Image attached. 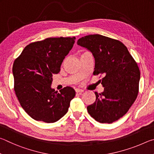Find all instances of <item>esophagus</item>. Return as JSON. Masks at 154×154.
<instances>
[{"mask_svg":"<svg viewBox=\"0 0 154 154\" xmlns=\"http://www.w3.org/2000/svg\"><path fill=\"white\" fill-rule=\"evenodd\" d=\"M75 92L77 93H80V92H83V90L82 89H79V88H76V89H75Z\"/></svg>","mask_w":154,"mask_h":154,"instance_id":"obj_1","label":"esophagus"}]
</instances>
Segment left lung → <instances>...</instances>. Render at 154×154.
Masks as SVG:
<instances>
[{
  "instance_id": "8db88e82",
  "label": "left lung",
  "mask_w": 154,
  "mask_h": 154,
  "mask_svg": "<svg viewBox=\"0 0 154 154\" xmlns=\"http://www.w3.org/2000/svg\"><path fill=\"white\" fill-rule=\"evenodd\" d=\"M77 44L92 52L95 59L93 74L100 75L104 92H95L96 101L87 109L100 123L118 120L136 100L140 70L128 49L121 41L100 35H90L77 41Z\"/></svg>"
}]
</instances>
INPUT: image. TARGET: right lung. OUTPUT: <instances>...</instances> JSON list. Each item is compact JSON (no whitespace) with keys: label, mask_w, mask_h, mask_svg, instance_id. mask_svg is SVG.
Returning <instances> with one entry per match:
<instances>
[{"label":"right lung","mask_w":154,"mask_h":154,"mask_svg":"<svg viewBox=\"0 0 154 154\" xmlns=\"http://www.w3.org/2000/svg\"><path fill=\"white\" fill-rule=\"evenodd\" d=\"M75 37L48 38L30 43L13 65L14 90L24 110L32 119L54 123L67 113L75 96L71 87L60 92L51 88L53 74L60 71L63 60Z\"/></svg>","instance_id":"1"}]
</instances>
